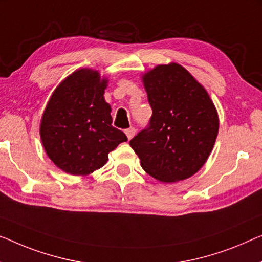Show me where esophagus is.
<instances>
[{"label": "esophagus", "instance_id": "obj_1", "mask_svg": "<svg viewBox=\"0 0 262 262\" xmlns=\"http://www.w3.org/2000/svg\"><path fill=\"white\" fill-rule=\"evenodd\" d=\"M126 135H127V138H128V140H130V139H133L134 138V135L136 134V129L135 128H128V129H126Z\"/></svg>", "mask_w": 262, "mask_h": 262}]
</instances>
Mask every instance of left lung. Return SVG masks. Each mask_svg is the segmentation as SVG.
I'll list each match as a JSON object with an SVG mask.
<instances>
[{"mask_svg":"<svg viewBox=\"0 0 262 262\" xmlns=\"http://www.w3.org/2000/svg\"><path fill=\"white\" fill-rule=\"evenodd\" d=\"M141 79L153 114L130 147L156 180H186L212 153L219 132L216 108L204 85L175 62L156 66Z\"/></svg>","mask_w":262,"mask_h":262,"instance_id":"obj_1","label":"left lung"}]
</instances>
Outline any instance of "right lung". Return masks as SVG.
Segmentation results:
<instances>
[{
  "mask_svg": "<svg viewBox=\"0 0 262 262\" xmlns=\"http://www.w3.org/2000/svg\"><path fill=\"white\" fill-rule=\"evenodd\" d=\"M108 79L81 68L57 85L42 114L40 136L48 158L70 175L92 174L107 163L109 151L127 141L112 126L104 100Z\"/></svg>",
  "mask_w": 262,
  "mask_h": 262,
  "instance_id": "obj_1",
  "label": "right lung"
}]
</instances>
